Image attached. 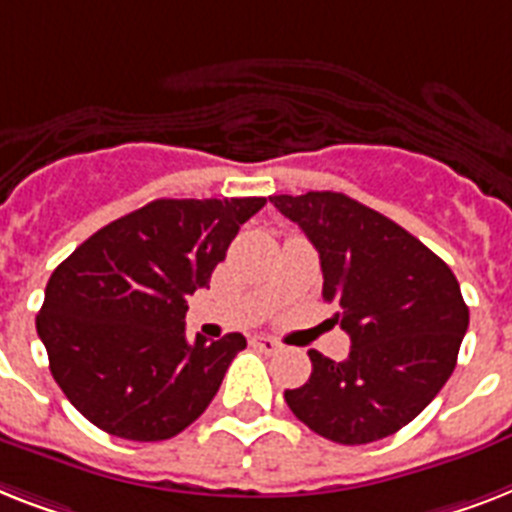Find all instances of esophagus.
Masks as SVG:
<instances>
[{"instance_id": "obj_1", "label": "esophagus", "mask_w": 512, "mask_h": 512, "mask_svg": "<svg viewBox=\"0 0 512 512\" xmlns=\"http://www.w3.org/2000/svg\"><path fill=\"white\" fill-rule=\"evenodd\" d=\"M252 344H255L257 350L268 352V355H273V352H281V344H278L273 336H252Z\"/></svg>"}]
</instances>
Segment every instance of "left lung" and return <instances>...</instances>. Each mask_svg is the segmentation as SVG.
Wrapping results in <instances>:
<instances>
[{
    "instance_id": "obj_1",
    "label": "left lung",
    "mask_w": 512,
    "mask_h": 512,
    "mask_svg": "<svg viewBox=\"0 0 512 512\" xmlns=\"http://www.w3.org/2000/svg\"><path fill=\"white\" fill-rule=\"evenodd\" d=\"M321 255L323 299L350 334L347 360L310 350L313 373L284 400L336 444L400 431L434 400L458 363L468 307L450 265L386 215L339 191L270 197Z\"/></svg>"
}]
</instances>
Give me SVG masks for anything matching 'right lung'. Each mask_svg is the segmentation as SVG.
Here are the masks:
<instances>
[{
    "instance_id": "obj_1",
    "label": "right lung",
    "mask_w": 512,
    "mask_h": 512,
    "mask_svg": "<svg viewBox=\"0 0 512 512\" xmlns=\"http://www.w3.org/2000/svg\"><path fill=\"white\" fill-rule=\"evenodd\" d=\"M265 197L155 199L112 220L49 278L36 331L70 405L97 429L162 442L213 402L242 334L186 339V297L210 284Z\"/></svg>"
}]
</instances>
